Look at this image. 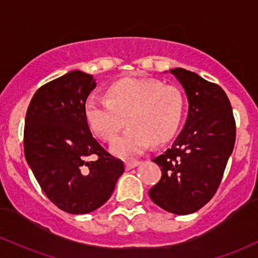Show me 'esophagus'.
Wrapping results in <instances>:
<instances>
[{"mask_svg":"<svg viewBox=\"0 0 258 258\" xmlns=\"http://www.w3.org/2000/svg\"><path fill=\"white\" fill-rule=\"evenodd\" d=\"M140 164H142V161H138V160H132V161H127L126 163V169L127 170H131V169L136 168V166H138Z\"/></svg>","mask_w":258,"mask_h":258,"instance_id":"34e87169","label":"esophagus"}]
</instances>
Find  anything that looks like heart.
Listing matches in <instances>:
<instances>
[{
  "label": "heart",
  "instance_id": "1",
  "mask_svg": "<svg viewBox=\"0 0 258 258\" xmlns=\"http://www.w3.org/2000/svg\"><path fill=\"white\" fill-rule=\"evenodd\" d=\"M183 105L177 88L154 79L122 78L107 87L106 99H88L84 117L90 131L107 143L114 142L127 121L128 130L111 151L131 158L142 154L152 142L172 137L182 120Z\"/></svg>",
  "mask_w": 258,
  "mask_h": 258
}]
</instances>
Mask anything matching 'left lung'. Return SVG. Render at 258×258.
I'll use <instances>...</instances> for the list:
<instances>
[{
    "mask_svg": "<svg viewBox=\"0 0 258 258\" xmlns=\"http://www.w3.org/2000/svg\"><path fill=\"white\" fill-rule=\"evenodd\" d=\"M182 86L188 114L182 131L153 161L161 179L149 197L174 214L197 212L218 189L235 144L236 127L230 101L217 84L183 69L169 71Z\"/></svg>",
    "mask_w": 258,
    "mask_h": 258,
    "instance_id": "obj_1",
    "label": "left lung"
}]
</instances>
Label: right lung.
Returning <instances> with one entry per match:
<instances>
[{
  "mask_svg": "<svg viewBox=\"0 0 258 258\" xmlns=\"http://www.w3.org/2000/svg\"><path fill=\"white\" fill-rule=\"evenodd\" d=\"M95 87L93 76L71 71L39 88L25 116L28 165L51 202L71 214L101 207L124 171L86 122L84 105Z\"/></svg>",
  "mask_w": 258,
  "mask_h": 258,
  "instance_id": "1",
  "label": "right lung"
}]
</instances>
